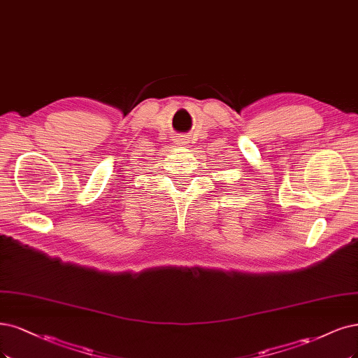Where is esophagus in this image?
Segmentation results:
<instances>
[{
	"label": "esophagus",
	"mask_w": 358,
	"mask_h": 358,
	"mask_svg": "<svg viewBox=\"0 0 358 358\" xmlns=\"http://www.w3.org/2000/svg\"><path fill=\"white\" fill-rule=\"evenodd\" d=\"M178 143H179V145H187V143H188V139H185V138L182 136V138L178 139Z\"/></svg>",
	"instance_id": "obj_1"
}]
</instances>
